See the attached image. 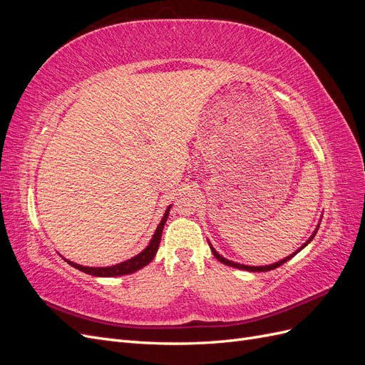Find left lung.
Instances as JSON below:
<instances>
[{
  "mask_svg": "<svg viewBox=\"0 0 365 365\" xmlns=\"http://www.w3.org/2000/svg\"><path fill=\"white\" fill-rule=\"evenodd\" d=\"M317 230H318V227H317ZM317 235V231H314V235H312V237L311 239H309L307 242H306V244L300 248V250H303L307 244H309V242H311L312 239H314V236ZM210 248H212V251H213V254H215V257L220 262V263H224V264H227V267H233V268H239V269H245V271H251V272H264V271H271V269H275V268H279L280 267V264H283V263H286V262H288L289 259H292L294 256H295V254L298 252V251H300V250H298V251H295L294 254H291V256L289 257H286V259H283V260H280V262H277V263H272V264H268V267H247V264H240V263H235V262H231V260H227L225 257H222V256H219V254L215 251V248L212 247V245H210Z\"/></svg>",
  "mask_w": 365,
  "mask_h": 365,
  "instance_id": "8db88e82",
  "label": "left lung"
}]
</instances>
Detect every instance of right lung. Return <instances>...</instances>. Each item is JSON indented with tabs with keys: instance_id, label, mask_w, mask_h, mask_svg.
I'll use <instances>...</instances> for the list:
<instances>
[{
	"instance_id": "right-lung-1",
	"label": "right lung",
	"mask_w": 365,
	"mask_h": 365,
	"mask_svg": "<svg viewBox=\"0 0 365 365\" xmlns=\"http://www.w3.org/2000/svg\"><path fill=\"white\" fill-rule=\"evenodd\" d=\"M169 212H170V205L165 210V213L161 219V222L155 231V235H153L150 244L146 247V250H143L138 256L132 257L126 262H121L118 264H114V267H106V268H90V267H82V264H77L73 262H68L71 267H74L76 269H79L82 272H86L90 275H96V277H117V275H126V274H132L138 269H141L143 267H146L148 263L152 262V259L155 257V254L158 251L160 247V240H161V235H163V228L165 220L169 217Z\"/></svg>"
}]
</instances>
